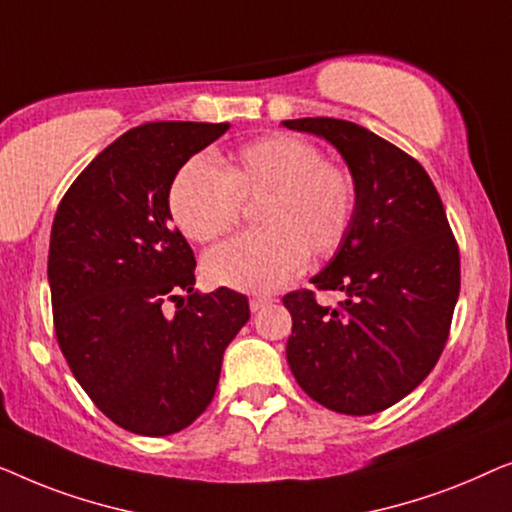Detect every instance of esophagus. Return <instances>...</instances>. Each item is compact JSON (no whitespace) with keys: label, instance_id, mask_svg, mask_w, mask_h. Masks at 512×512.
<instances>
[{"label":"esophagus","instance_id":"esophagus-1","mask_svg":"<svg viewBox=\"0 0 512 512\" xmlns=\"http://www.w3.org/2000/svg\"><path fill=\"white\" fill-rule=\"evenodd\" d=\"M273 301H276V299H273V297H253V299H250V311H253V313L262 311L264 306L273 304Z\"/></svg>","mask_w":512,"mask_h":512}]
</instances>
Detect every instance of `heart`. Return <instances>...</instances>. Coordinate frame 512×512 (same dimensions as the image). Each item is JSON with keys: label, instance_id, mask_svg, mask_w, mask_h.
Segmentation results:
<instances>
[{"label": "heart", "instance_id": "1", "mask_svg": "<svg viewBox=\"0 0 512 512\" xmlns=\"http://www.w3.org/2000/svg\"><path fill=\"white\" fill-rule=\"evenodd\" d=\"M257 206V232L213 248L204 273L213 285L273 292L304 271L308 253L327 257L341 246L357 206L350 171L322 160L320 148L292 134L250 141L220 162L190 157L169 187L176 227L197 243L232 232L243 201Z\"/></svg>", "mask_w": 512, "mask_h": 512}]
</instances>
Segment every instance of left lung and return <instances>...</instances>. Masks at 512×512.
Returning a JSON list of instances; mask_svg holds the SVG:
<instances>
[{"instance_id": "obj_1", "label": "left lung", "mask_w": 512, "mask_h": 512, "mask_svg": "<svg viewBox=\"0 0 512 512\" xmlns=\"http://www.w3.org/2000/svg\"><path fill=\"white\" fill-rule=\"evenodd\" d=\"M283 127L331 143L355 181L357 206L334 257L311 283L341 290L338 308L290 292L287 364L329 410L371 415L415 390L441 357L459 297V248L422 164L362 125L336 118Z\"/></svg>"}]
</instances>
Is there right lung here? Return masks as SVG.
Listing matches in <instances>:
<instances>
[{
  "instance_id": "obj_1",
  "label": "right lung",
  "mask_w": 512,
  "mask_h": 512,
  "mask_svg": "<svg viewBox=\"0 0 512 512\" xmlns=\"http://www.w3.org/2000/svg\"><path fill=\"white\" fill-rule=\"evenodd\" d=\"M227 122H148L81 171L50 229L48 285L69 369L118 427L169 436L204 413L248 299L194 290V253L171 225L176 171ZM176 300L174 316L163 304Z\"/></svg>"
}]
</instances>
